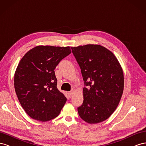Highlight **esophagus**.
I'll return each instance as SVG.
<instances>
[{
  "mask_svg": "<svg viewBox=\"0 0 146 146\" xmlns=\"http://www.w3.org/2000/svg\"><path fill=\"white\" fill-rule=\"evenodd\" d=\"M69 95H70V97H72V95H73V94H74V92H73V90H72V91H70V92H69Z\"/></svg>",
  "mask_w": 146,
  "mask_h": 146,
  "instance_id": "1",
  "label": "esophagus"
}]
</instances>
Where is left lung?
Returning a JSON list of instances; mask_svg holds the SVG:
<instances>
[{
    "label": "left lung",
    "mask_w": 146,
    "mask_h": 146,
    "mask_svg": "<svg viewBox=\"0 0 146 146\" xmlns=\"http://www.w3.org/2000/svg\"><path fill=\"white\" fill-rule=\"evenodd\" d=\"M71 48L87 86L83 88L84 101L78 108L79 115L90 124L105 121L116 110L122 97V66L114 54L103 46L89 44Z\"/></svg>",
    "instance_id": "obj_1"
}]
</instances>
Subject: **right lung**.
Listing matches in <instances>:
<instances>
[{"instance_id": "right-lung-1", "label": "right lung", "mask_w": 146, "mask_h": 146, "mask_svg": "<svg viewBox=\"0 0 146 146\" xmlns=\"http://www.w3.org/2000/svg\"><path fill=\"white\" fill-rule=\"evenodd\" d=\"M71 52L70 46L41 45L21 59L15 73V89L21 105L32 119L46 122L60 114L66 98L57 88L54 70Z\"/></svg>"}]
</instances>
